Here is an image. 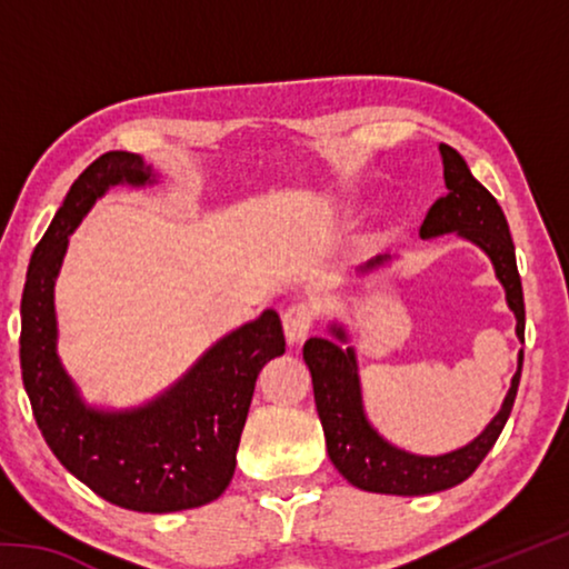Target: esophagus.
I'll list each match as a JSON object with an SVG mask.
<instances>
[{"label": "esophagus", "mask_w": 569, "mask_h": 569, "mask_svg": "<svg viewBox=\"0 0 569 569\" xmlns=\"http://www.w3.org/2000/svg\"><path fill=\"white\" fill-rule=\"evenodd\" d=\"M313 321H316V308L311 303L288 306L283 313V331H286L288 343L303 341L306 336L311 333Z\"/></svg>", "instance_id": "34e87169"}]
</instances>
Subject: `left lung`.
<instances>
[{"label": "left lung", "instance_id": "left-lung-1", "mask_svg": "<svg viewBox=\"0 0 569 569\" xmlns=\"http://www.w3.org/2000/svg\"><path fill=\"white\" fill-rule=\"evenodd\" d=\"M441 162H445L447 196L439 198L429 208L427 218L419 228L421 238H435L445 233H457L471 240L489 256L495 263L499 283L505 286L507 306L512 308L517 319V336L525 341V296L522 281L517 273L515 243L509 236L507 218L502 208L481 182L471 176L465 158L455 148L441 142ZM389 256H377L373 261L361 266L359 271H371L387 263ZM331 336H313L303 343V359L313 379V399L319 411L326 449L333 467L351 481L353 487L379 495H401L417 497L441 492V489L457 487L471 477L481 459L489 455L495 441L502 435L505 423L512 413L519 377H522V359L519 351L517 373L512 377L502 409L487 423L481 435L469 441L467 447L439 457L409 455L399 447L389 445L377 429L371 427L363 413L359 366H356V351L343 349L349 336L341 326L331 323Z\"/></svg>", "mask_w": 569, "mask_h": 569}]
</instances>
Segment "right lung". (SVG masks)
<instances>
[{
  "label": "right lung",
  "mask_w": 569,
  "mask_h": 569,
  "mask_svg": "<svg viewBox=\"0 0 569 569\" xmlns=\"http://www.w3.org/2000/svg\"><path fill=\"white\" fill-rule=\"evenodd\" d=\"M146 160L112 150L82 170L37 243L22 293L19 361L47 447L94 495L132 512H180L226 492L240 431L263 366L286 351L273 308L223 336L146 407H88L57 356L54 278L70 233L108 188L156 182Z\"/></svg>",
  "instance_id": "add662e5"
}]
</instances>
